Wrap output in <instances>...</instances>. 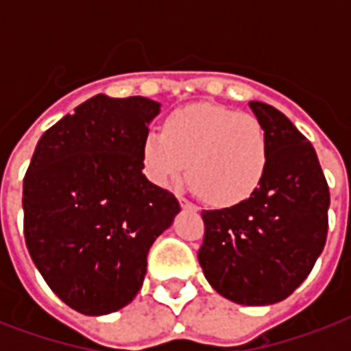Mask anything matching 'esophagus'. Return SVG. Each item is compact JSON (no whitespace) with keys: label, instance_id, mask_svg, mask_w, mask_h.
Listing matches in <instances>:
<instances>
[{"label":"esophagus","instance_id":"34e87169","mask_svg":"<svg viewBox=\"0 0 351 351\" xmlns=\"http://www.w3.org/2000/svg\"><path fill=\"white\" fill-rule=\"evenodd\" d=\"M178 200H180V206H182V209H189V211H197V206H195V204H191L189 202V200H187V198H184V197H178Z\"/></svg>","mask_w":351,"mask_h":351}]
</instances>
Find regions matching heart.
<instances>
[{
    "label": "heart",
    "instance_id": "obj_1",
    "mask_svg": "<svg viewBox=\"0 0 351 351\" xmlns=\"http://www.w3.org/2000/svg\"><path fill=\"white\" fill-rule=\"evenodd\" d=\"M269 149L264 127L253 114L215 104H193L165 118L162 132L142 142L143 173L167 187L187 169L193 189L217 208L245 202L261 187Z\"/></svg>",
    "mask_w": 351,
    "mask_h": 351
}]
</instances>
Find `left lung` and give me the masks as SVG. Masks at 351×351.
<instances>
[{"label": "left lung", "mask_w": 351, "mask_h": 351, "mask_svg": "<svg viewBox=\"0 0 351 351\" xmlns=\"http://www.w3.org/2000/svg\"><path fill=\"white\" fill-rule=\"evenodd\" d=\"M267 136L261 187L239 206L202 211L198 262L208 282L237 304L280 302L324 250L330 189L313 145L275 107L250 101Z\"/></svg>", "instance_id": "8db88e82"}]
</instances>
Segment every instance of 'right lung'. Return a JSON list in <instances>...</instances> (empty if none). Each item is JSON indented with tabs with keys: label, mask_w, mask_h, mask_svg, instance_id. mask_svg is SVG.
<instances>
[{
	"label": "right lung",
	"mask_w": 351,
	"mask_h": 351,
	"mask_svg": "<svg viewBox=\"0 0 351 351\" xmlns=\"http://www.w3.org/2000/svg\"><path fill=\"white\" fill-rule=\"evenodd\" d=\"M158 101L96 95L43 132L23 178V233L49 288L84 315L131 302L180 211L142 173Z\"/></svg>",
	"instance_id": "right-lung-1"
}]
</instances>
